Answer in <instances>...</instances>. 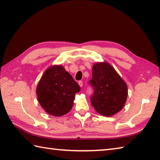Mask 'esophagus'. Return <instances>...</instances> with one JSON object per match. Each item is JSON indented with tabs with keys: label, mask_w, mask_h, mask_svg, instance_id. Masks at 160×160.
Returning <instances> with one entry per match:
<instances>
[{
	"label": "esophagus",
	"mask_w": 160,
	"mask_h": 160,
	"mask_svg": "<svg viewBox=\"0 0 160 160\" xmlns=\"http://www.w3.org/2000/svg\"><path fill=\"white\" fill-rule=\"evenodd\" d=\"M78 84H79L80 87H82L83 86V82H82V81H79V82H78Z\"/></svg>",
	"instance_id": "1"
}]
</instances>
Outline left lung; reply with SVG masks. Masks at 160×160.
I'll use <instances>...</instances> for the list:
<instances>
[{"label": "left lung", "instance_id": "obj_1", "mask_svg": "<svg viewBox=\"0 0 160 160\" xmlns=\"http://www.w3.org/2000/svg\"><path fill=\"white\" fill-rule=\"evenodd\" d=\"M89 83L94 89L91 105L98 113L111 117L122 109L127 99V85L109 63H95Z\"/></svg>", "mask_w": 160, "mask_h": 160}]
</instances>
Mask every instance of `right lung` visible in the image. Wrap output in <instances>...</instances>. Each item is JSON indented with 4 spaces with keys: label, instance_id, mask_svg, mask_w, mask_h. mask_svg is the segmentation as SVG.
Listing matches in <instances>:
<instances>
[{
    "label": "right lung",
    "instance_id": "right-lung-1",
    "mask_svg": "<svg viewBox=\"0 0 160 160\" xmlns=\"http://www.w3.org/2000/svg\"><path fill=\"white\" fill-rule=\"evenodd\" d=\"M80 87L62 65L49 67L40 78L36 94L40 106L47 113L60 117L71 109L75 94Z\"/></svg>",
    "mask_w": 160,
    "mask_h": 160
}]
</instances>
